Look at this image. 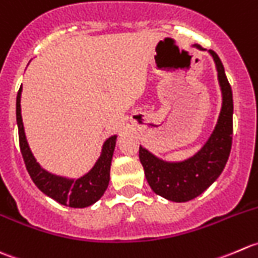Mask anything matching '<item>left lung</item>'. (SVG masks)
I'll use <instances>...</instances> for the list:
<instances>
[{
  "label": "left lung",
  "mask_w": 258,
  "mask_h": 258,
  "mask_svg": "<svg viewBox=\"0 0 258 258\" xmlns=\"http://www.w3.org/2000/svg\"><path fill=\"white\" fill-rule=\"evenodd\" d=\"M195 46L203 50L200 45ZM208 52L216 62L223 101L217 125L207 143L193 157L177 163L164 162L144 148H139V159L150 188L158 196L173 202H188L202 195L221 175L231 152L233 133L232 89L221 58L215 51Z\"/></svg>",
  "instance_id": "1"
}]
</instances>
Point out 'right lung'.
<instances>
[{
    "label": "right lung",
    "mask_w": 258,
    "mask_h": 258,
    "mask_svg": "<svg viewBox=\"0 0 258 258\" xmlns=\"http://www.w3.org/2000/svg\"><path fill=\"white\" fill-rule=\"evenodd\" d=\"M21 91L22 88H20L16 99V119L17 126H19L20 149H21L22 158H24L25 165L31 179L42 193L55 200L60 205L73 208H84L94 205L96 201L103 197L104 192L108 188L116 135L110 137L104 143L98 162L85 175L78 179H69V178L51 174L40 167L27 144L21 116V104H20Z\"/></svg>",
    "instance_id": "right-lung-1"
}]
</instances>
